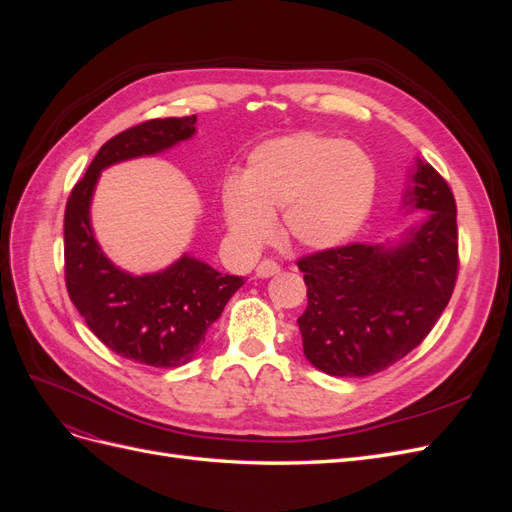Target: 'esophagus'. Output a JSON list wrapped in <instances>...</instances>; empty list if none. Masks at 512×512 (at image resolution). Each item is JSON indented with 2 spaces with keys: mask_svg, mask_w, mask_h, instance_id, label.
Wrapping results in <instances>:
<instances>
[{
  "mask_svg": "<svg viewBox=\"0 0 512 512\" xmlns=\"http://www.w3.org/2000/svg\"><path fill=\"white\" fill-rule=\"evenodd\" d=\"M280 273V265L275 260H262L256 267V277H271Z\"/></svg>",
  "mask_w": 512,
  "mask_h": 512,
  "instance_id": "1",
  "label": "esophagus"
}]
</instances>
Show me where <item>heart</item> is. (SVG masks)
<instances>
[{
    "label": "heart",
    "instance_id": "b5f03b06",
    "mask_svg": "<svg viewBox=\"0 0 512 512\" xmlns=\"http://www.w3.org/2000/svg\"><path fill=\"white\" fill-rule=\"evenodd\" d=\"M378 188L369 153L335 136L299 132L258 145L241 181L222 190L228 230L256 250L273 235L282 213L284 237L309 252L344 245L365 224Z\"/></svg>",
    "mask_w": 512,
    "mask_h": 512
}]
</instances>
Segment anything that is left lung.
Returning a JSON list of instances; mask_svg holds the SVG:
<instances>
[{
	"label": "left lung",
	"mask_w": 512,
	"mask_h": 512,
	"mask_svg": "<svg viewBox=\"0 0 512 512\" xmlns=\"http://www.w3.org/2000/svg\"><path fill=\"white\" fill-rule=\"evenodd\" d=\"M418 215L397 241L352 243L299 260L307 307L297 320L305 359L339 378L378 374L412 352L457 282V207L448 183L418 160L404 194Z\"/></svg>",
	"instance_id": "8db88e82"
}]
</instances>
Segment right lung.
<instances>
[{"mask_svg": "<svg viewBox=\"0 0 512 512\" xmlns=\"http://www.w3.org/2000/svg\"><path fill=\"white\" fill-rule=\"evenodd\" d=\"M196 115L151 119L113 136L74 185L64 215L66 288L70 301L104 346L151 367H179L194 359L207 329L224 312L243 277L222 275L183 254L158 273L134 275L106 258L91 228V198L104 168L156 156L196 132Z\"/></svg>", "mask_w": 512, "mask_h": 512, "instance_id": "1", "label": "right lung"}]
</instances>
